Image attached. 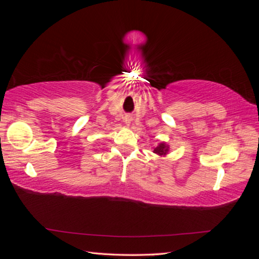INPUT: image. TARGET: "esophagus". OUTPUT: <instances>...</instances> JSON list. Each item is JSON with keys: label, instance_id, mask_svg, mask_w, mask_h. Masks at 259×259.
<instances>
[{"label": "esophagus", "instance_id": "1", "mask_svg": "<svg viewBox=\"0 0 259 259\" xmlns=\"http://www.w3.org/2000/svg\"><path fill=\"white\" fill-rule=\"evenodd\" d=\"M131 122H132V116H130V115L125 116V123H126L127 125H130Z\"/></svg>", "mask_w": 259, "mask_h": 259}]
</instances>
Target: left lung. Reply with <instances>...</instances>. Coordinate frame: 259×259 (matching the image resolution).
<instances>
[{"mask_svg": "<svg viewBox=\"0 0 259 259\" xmlns=\"http://www.w3.org/2000/svg\"><path fill=\"white\" fill-rule=\"evenodd\" d=\"M167 150H168L167 146H165L164 144H160L158 147L154 149L153 152L156 153V154H159V155H164V154H166Z\"/></svg>", "mask_w": 259, "mask_h": 259, "instance_id": "8db88e82", "label": "left lung"}]
</instances>
